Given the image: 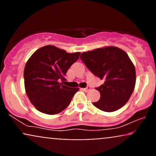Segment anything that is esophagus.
Listing matches in <instances>:
<instances>
[{"mask_svg": "<svg viewBox=\"0 0 156 156\" xmlns=\"http://www.w3.org/2000/svg\"><path fill=\"white\" fill-rule=\"evenodd\" d=\"M82 89V90L85 91V92H89V91L91 89V87H87V88H83V89Z\"/></svg>", "mask_w": 156, "mask_h": 156, "instance_id": "1", "label": "esophagus"}]
</instances>
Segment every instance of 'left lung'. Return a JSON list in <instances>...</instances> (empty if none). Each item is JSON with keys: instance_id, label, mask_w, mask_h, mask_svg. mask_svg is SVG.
Here are the masks:
<instances>
[{"instance_id": "1", "label": "left lung", "mask_w": 156, "mask_h": 156, "mask_svg": "<svg viewBox=\"0 0 156 156\" xmlns=\"http://www.w3.org/2000/svg\"><path fill=\"white\" fill-rule=\"evenodd\" d=\"M80 58L94 76L104 80L96 88L101 98L93 105L106 112L121 108L131 96L136 78L128 54L117 47L107 46L82 53Z\"/></svg>"}]
</instances>
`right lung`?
<instances>
[{
	"instance_id": "right-lung-1",
	"label": "right lung",
	"mask_w": 156,
	"mask_h": 156,
	"mask_svg": "<svg viewBox=\"0 0 156 156\" xmlns=\"http://www.w3.org/2000/svg\"><path fill=\"white\" fill-rule=\"evenodd\" d=\"M80 53H67L54 45H46L30 57L24 69L25 89L29 101L39 112L56 114L70 103L79 89L65 86V76Z\"/></svg>"
}]
</instances>
